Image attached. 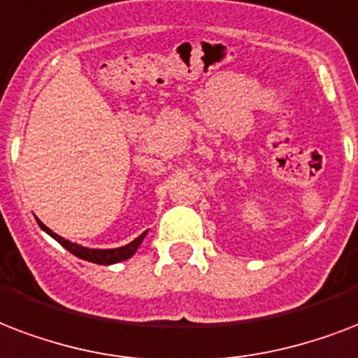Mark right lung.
I'll use <instances>...</instances> for the list:
<instances>
[{"mask_svg":"<svg viewBox=\"0 0 358 358\" xmlns=\"http://www.w3.org/2000/svg\"><path fill=\"white\" fill-rule=\"evenodd\" d=\"M37 223H39L43 231H46V233L50 234L52 238L58 240L59 244L64 245L67 252H71L73 255H76V257L84 259V261H90V263H97V264H113V263H118V261L129 259L131 255L136 252V248L141 245V242H143L144 238V233H143L138 238H135L131 244L124 245V248H116V250H90V248H82V245L78 244H73V242H69V240H65L62 238V236H58L56 233H52L50 229L46 227L45 223H41L39 220H37Z\"/></svg>","mask_w":358,"mask_h":358,"instance_id":"1","label":"right lung"}]
</instances>
